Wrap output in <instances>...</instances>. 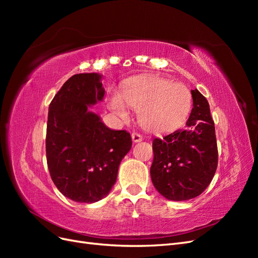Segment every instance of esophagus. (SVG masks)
<instances>
[{
	"instance_id": "esophagus-1",
	"label": "esophagus",
	"mask_w": 258,
	"mask_h": 258,
	"mask_svg": "<svg viewBox=\"0 0 258 258\" xmlns=\"http://www.w3.org/2000/svg\"><path fill=\"white\" fill-rule=\"evenodd\" d=\"M131 138H132V141H134L135 143L141 142L142 140H143V137L140 135V134H137V132H134V134L131 135Z\"/></svg>"
}]
</instances>
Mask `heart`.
I'll use <instances>...</instances> for the list:
<instances>
[{
  "label": "heart",
  "instance_id": "b5f03b06",
  "mask_svg": "<svg viewBox=\"0 0 258 258\" xmlns=\"http://www.w3.org/2000/svg\"><path fill=\"white\" fill-rule=\"evenodd\" d=\"M191 93L184 85L148 76L127 84L121 95L114 93L108 106L121 120L128 121V105L139 112L140 123L145 130L162 134L181 126L191 110Z\"/></svg>",
  "mask_w": 258,
  "mask_h": 258
}]
</instances>
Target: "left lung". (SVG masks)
<instances>
[{
    "label": "left lung",
    "mask_w": 258,
    "mask_h": 258,
    "mask_svg": "<svg viewBox=\"0 0 258 258\" xmlns=\"http://www.w3.org/2000/svg\"><path fill=\"white\" fill-rule=\"evenodd\" d=\"M191 97L187 129L153 141L152 182L168 200L184 201L199 196L217 168L215 127L209 103L197 89L191 90Z\"/></svg>",
    "instance_id": "obj_1"
}]
</instances>
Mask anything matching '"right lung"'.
Listing matches in <instances>:
<instances>
[{
	"instance_id": "1",
	"label": "right lung",
	"mask_w": 258,
	"mask_h": 258,
	"mask_svg": "<svg viewBox=\"0 0 258 258\" xmlns=\"http://www.w3.org/2000/svg\"><path fill=\"white\" fill-rule=\"evenodd\" d=\"M101 80L98 73L70 77L48 110L46 157L51 179L63 196L85 204L107 196L132 145L129 132L110 129L90 111L104 98Z\"/></svg>"
}]
</instances>
